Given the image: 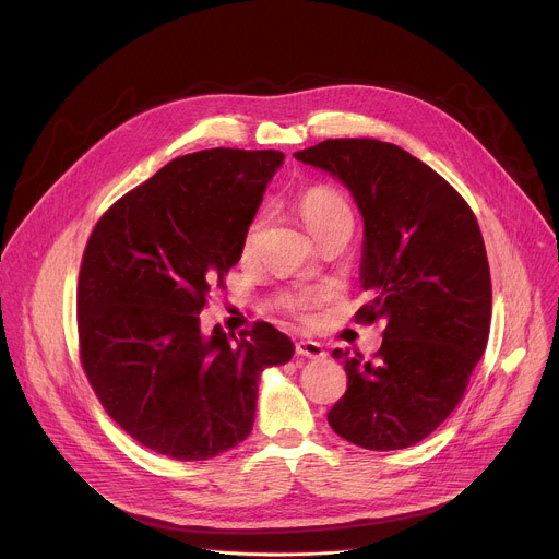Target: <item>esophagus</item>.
<instances>
[{"instance_id": "34e87169", "label": "esophagus", "mask_w": 559, "mask_h": 559, "mask_svg": "<svg viewBox=\"0 0 559 559\" xmlns=\"http://www.w3.org/2000/svg\"><path fill=\"white\" fill-rule=\"evenodd\" d=\"M296 355L308 357V359H321V357H325V350L319 342L301 340V342H296Z\"/></svg>"}]
</instances>
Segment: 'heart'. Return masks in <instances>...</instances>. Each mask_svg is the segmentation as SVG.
<instances>
[{
	"instance_id": "obj_1",
	"label": "heart",
	"mask_w": 559,
	"mask_h": 559,
	"mask_svg": "<svg viewBox=\"0 0 559 559\" xmlns=\"http://www.w3.org/2000/svg\"><path fill=\"white\" fill-rule=\"evenodd\" d=\"M299 211L306 219V225L310 229V234L319 240L321 236H325L328 231H332L334 227H342V225H353V209L350 202L337 191L332 189L328 183H314L310 189H306L299 198ZM267 222V211H258L249 227L245 231V240H242V251L251 253L260 231H263ZM317 304V296L314 294H306L299 296V299H289L287 306L294 312H306Z\"/></svg>"
}]
</instances>
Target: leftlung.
Returning <instances> with one entry per match:
<instances>
[{
  "mask_svg": "<svg viewBox=\"0 0 559 559\" xmlns=\"http://www.w3.org/2000/svg\"><path fill=\"white\" fill-rule=\"evenodd\" d=\"M296 159L342 179L364 217L359 323L384 321L373 361L344 359L330 427L364 450L427 438L465 395L488 346L492 281L469 204L433 168L378 139H328Z\"/></svg>",
  "mask_w": 559,
  "mask_h": 559,
  "instance_id": "1",
  "label": "left lung"
}]
</instances>
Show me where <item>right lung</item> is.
Here are the masks:
<instances>
[{
  "mask_svg": "<svg viewBox=\"0 0 559 559\" xmlns=\"http://www.w3.org/2000/svg\"><path fill=\"white\" fill-rule=\"evenodd\" d=\"M283 159L238 147L177 157L92 229L76 292L81 364L107 416L147 450L206 461L236 448L263 368L294 355L267 321L240 337L200 328Z\"/></svg>",
  "mask_w": 559,
  "mask_h": 559,
  "instance_id": "obj_1",
  "label": "right lung"
}]
</instances>
